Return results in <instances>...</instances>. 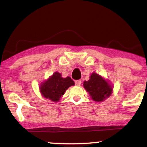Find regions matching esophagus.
Returning a JSON list of instances; mask_svg holds the SVG:
<instances>
[{
  "label": "esophagus",
  "instance_id": "1",
  "mask_svg": "<svg viewBox=\"0 0 147 147\" xmlns=\"http://www.w3.org/2000/svg\"><path fill=\"white\" fill-rule=\"evenodd\" d=\"M81 84H82V81L81 80L75 81V85L76 86H80Z\"/></svg>",
  "mask_w": 147,
  "mask_h": 147
}]
</instances>
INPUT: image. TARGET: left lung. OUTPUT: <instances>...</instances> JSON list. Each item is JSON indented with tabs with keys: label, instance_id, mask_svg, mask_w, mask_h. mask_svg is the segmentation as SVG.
Segmentation results:
<instances>
[{
	"label": "left lung",
	"instance_id": "8db88e82",
	"mask_svg": "<svg viewBox=\"0 0 147 147\" xmlns=\"http://www.w3.org/2000/svg\"><path fill=\"white\" fill-rule=\"evenodd\" d=\"M84 87L95 102H103L112 93L113 88L109 82L98 74L93 72L88 81H84Z\"/></svg>",
	"mask_w": 147,
	"mask_h": 147
}]
</instances>
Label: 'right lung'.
I'll return each mask as SVG.
<instances>
[{
  "instance_id": "add662e5",
  "label": "right lung",
  "mask_w": 147,
  "mask_h": 147,
  "mask_svg": "<svg viewBox=\"0 0 147 147\" xmlns=\"http://www.w3.org/2000/svg\"><path fill=\"white\" fill-rule=\"evenodd\" d=\"M74 85L75 82L70 77L63 78L61 74L55 72L48 80L41 83L40 92L45 98L57 102L64 95L65 90Z\"/></svg>"
}]
</instances>
